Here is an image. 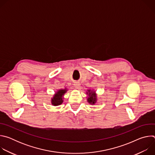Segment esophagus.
I'll return each mask as SVG.
<instances>
[{
    "mask_svg": "<svg viewBox=\"0 0 155 155\" xmlns=\"http://www.w3.org/2000/svg\"><path fill=\"white\" fill-rule=\"evenodd\" d=\"M74 86H75V87L77 88V89H78V88H79L80 86V84L79 83H78V82H75V83H74Z\"/></svg>",
    "mask_w": 155,
    "mask_h": 155,
    "instance_id": "esophagus-1",
    "label": "esophagus"
}]
</instances>
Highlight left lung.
<instances>
[{"label":"left lung","mask_w":155,"mask_h":155,"mask_svg":"<svg viewBox=\"0 0 155 155\" xmlns=\"http://www.w3.org/2000/svg\"><path fill=\"white\" fill-rule=\"evenodd\" d=\"M87 92H86V94L88 95L87 101L90 104H94L97 101V96L96 94L95 93V91H91L90 90H87Z\"/></svg>","instance_id":"left-lung-1"}]
</instances>
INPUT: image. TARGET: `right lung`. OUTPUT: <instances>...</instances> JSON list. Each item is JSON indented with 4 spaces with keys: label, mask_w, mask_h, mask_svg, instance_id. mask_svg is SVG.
<instances>
[{
    "label": "right lung",
    "mask_w": 155,
    "mask_h": 155,
    "mask_svg": "<svg viewBox=\"0 0 155 155\" xmlns=\"http://www.w3.org/2000/svg\"><path fill=\"white\" fill-rule=\"evenodd\" d=\"M67 91L68 90L66 88L59 90L51 99V104L54 106L61 105L63 102V96Z\"/></svg>",
    "instance_id": "1"
}]
</instances>
